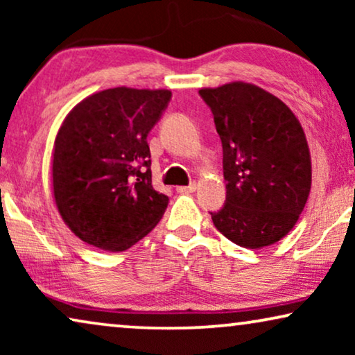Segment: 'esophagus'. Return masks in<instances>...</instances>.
Instances as JSON below:
<instances>
[{"mask_svg":"<svg viewBox=\"0 0 355 355\" xmlns=\"http://www.w3.org/2000/svg\"><path fill=\"white\" fill-rule=\"evenodd\" d=\"M197 189V184L196 182H191L189 186H181V187H176V191L179 193H191V192H196Z\"/></svg>","mask_w":355,"mask_h":355,"instance_id":"1","label":"esophagus"}]
</instances>
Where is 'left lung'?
Returning <instances> with one entry per match:
<instances>
[{"instance_id": "left-lung-1", "label": "left lung", "mask_w": 355, "mask_h": 355, "mask_svg": "<svg viewBox=\"0 0 355 355\" xmlns=\"http://www.w3.org/2000/svg\"><path fill=\"white\" fill-rule=\"evenodd\" d=\"M198 95L215 119L227 182L225 205L210 211L213 225L245 249L275 244L297 223L312 184L302 125L257 85L232 82Z\"/></svg>"}]
</instances>
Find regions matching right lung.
<instances>
[{
  "label": "right lung",
  "instance_id": "1",
  "mask_svg": "<svg viewBox=\"0 0 355 355\" xmlns=\"http://www.w3.org/2000/svg\"><path fill=\"white\" fill-rule=\"evenodd\" d=\"M169 90L116 87L67 114L55 140L53 192L71 231L87 244L123 252L162 220L169 198L152 186L147 135Z\"/></svg>",
  "mask_w": 355,
  "mask_h": 355
}]
</instances>
